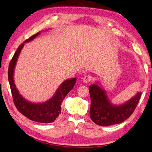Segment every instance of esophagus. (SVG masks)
I'll return each instance as SVG.
<instances>
[{
  "instance_id": "1",
  "label": "esophagus",
  "mask_w": 152,
  "mask_h": 152,
  "mask_svg": "<svg viewBox=\"0 0 152 152\" xmlns=\"http://www.w3.org/2000/svg\"><path fill=\"white\" fill-rule=\"evenodd\" d=\"M92 79H93V78L91 76L86 75L83 78V83H89L92 80Z\"/></svg>"
}]
</instances>
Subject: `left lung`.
Here are the masks:
<instances>
[{
	"mask_svg": "<svg viewBox=\"0 0 152 152\" xmlns=\"http://www.w3.org/2000/svg\"><path fill=\"white\" fill-rule=\"evenodd\" d=\"M91 107L90 117L97 125L108 126L121 123L128 118L134 112L141 98L142 93L137 92L135 96L120 105L110 102L105 90L98 83L89 87Z\"/></svg>",
	"mask_w": 152,
	"mask_h": 152,
	"instance_id": "8db88e82",
	"label": "left lung"
}]
</instances>
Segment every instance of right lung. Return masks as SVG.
<instances>
[{
    "label": "right lung",
    "mask_w": 152,
    "mask_h": 152,
    "mask_svg": "<svg viewBox=\"0 0 152 152\" xmlns=\"http://www.w3.org/2000/svg\"><path fill=\"white\" fill-rule=\"evenodd\" d=\"M41 32L31 36L28 39L24 41L18 48L13 58H11L8 69V79L10 82L11 94L13 99V102L18 111L27 118L32 121L39 122V123H52L55 121L61 113V103L67 94L73 89L75 85L76 78H73L67 79L61 83L54 96L44 102L34 103L29 102L20 94L17 89L13 80V72L16 64L18 56L20 52L23 48L24 45L30 41H32L40 35Z\"/></svg>",
    "instance_id": "right-lung-1"
}]
</instances>
